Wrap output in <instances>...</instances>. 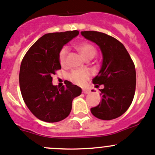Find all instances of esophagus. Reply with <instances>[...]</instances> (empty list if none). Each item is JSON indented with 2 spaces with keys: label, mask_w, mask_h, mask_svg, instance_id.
Returning a JSON list of instances; mask_svg holds the SVG:
<instances>
[{
  "label": "esophagus",
  "mask_w": 155,
  "mask_h": 155,
  "mask_svg": "<svg viewBox=\"0 0 155 155\" xmlns=\"http://www.w3.org/2000/svg\"><path fill=\"white\" fill-rule=\"evenodd\" d=\"M82 93L85 94H90L91 93L90 89H88V88H83V89H82Z\"/></svg>",
  "instance_id": "obj_1"
}]
</instances>
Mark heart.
Wrapping results in <instances>:
<instances>
[{"mask_svg": "<svg viewBox=\"0 0 155 155\" xmlns=\"http://www.w3.org/2000/svg\"><path fill=\"white\" fill-rule=\"evenodd\" d=\"M76 48L85 59H91L97 52L96 48L89 43H79L76 45ZM68 52V48L67 47H63L59 51L58 61L62 66L66 64ZM91 75V73L87 70H74L69 73L68 79L78 85H83L90 78Z\"/></svg>", "mask_w": 155, "mask_h": 155, "instance_id": "1", "label": "heart"}]
</instances>
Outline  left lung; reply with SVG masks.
<instances>
[{
  "instance_id": "obj_1",
  "label": "left lung",
  "mask_w": 155,
  "mask_h": 155,
  "mask_svg": "<svg viewBox=\"0 0 155 155\" xmlns=\"http://www.w3.org/2000/svg\"><path fill=\"white\" fill-rule=\"evenodd\" d=\"M85 38L100 46L103 64L97 76L92 80L100 89L102 101L91 109L96 118L112 120L121 116L130 106L136 90V70L124 45L111 36L94 31L81 32Z\"/></svg>"
}]
</instances>
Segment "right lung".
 <instances>
[{
    "label": "right lung",
    "instance_id": "1",
    "mask_svg": "<svg viewBox=\"0 0 155 155\" xmlns=\"http://www.w3.org/2000/svg\"><path fill=\"white\" fill-rule=\"evenodd\" d=\"M78 34V31L45 34L23 58L19 72L21 96L29 110L41 121L54 123L66 118L73 100L82 93L81 87L70 82L61 87L51 83L53 75L61 69L59 51Z\"/></svg>",
    "mask_w": 155,
    "mask_h": 155
}]
</instances>
